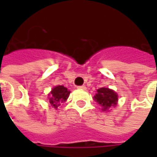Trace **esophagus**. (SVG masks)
Here are the masks:
<instances>
[{"instance_id": "obj_1", "label": "esophagus", "mask_w": 157, "mask_h": 157, "mask_svg": "<svg viewBox=\"0 0 157 157\" xmlns=\"http://www.w3.org/2000/svg\"><path fill=\"white\" fill-rule=\"evenodd\" d=\"M78 89H82V90H85L86 87L85 86H78Z\"/></svg>"}]
</instances>
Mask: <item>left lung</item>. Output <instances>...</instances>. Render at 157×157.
Instances as JSON below:
<instances>
[{"instance_id": "left-lung-1", "label": "left lung", "mask_w": 157, "mask_h": 157, "mask_svg": "<svg viewBox=\"0 0 157 157\" xmlns=\"http://www.w3.org/2000/svg\"><path fill=\"white\" fill-rule=\"evenodd\" d=\"M97 92V94L94 96V100L102 106V110L106 111L111 106H114L117 104L118 95L113 90L102 87Z\"/></svg>"}]
</instances>
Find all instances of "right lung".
I'll return each instance as SVG.
<instances>
[{
  "label": "right lung",
  "mask_w": 157,
  "mask_h": 157,
  "mask_svg": "<svg viewBox=\"0 0 157 157\" xmlns=\"http://www.w3.org/2000/svg\"><path fill=\"white\" fill-rule=\"evenodd\" d=\"M70 93L71 92L67 90V88L63 86H57L56 87H54L52 89L51 94H49L50 104L55 109H57V107L59 106V105H61L62 102L68 99Z\"/></svg>",
  "instance_id": "1"
}]
</instances>
